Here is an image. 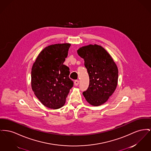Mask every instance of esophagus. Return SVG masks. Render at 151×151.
<instances>
[{
    "label": "esophagus",
    "instance_id": "1",
    "mask_svg": "<svg viewBox=\"0 0 151 151\" xmlns=\"http://www.w3.org/2000/svg\"><path fill=\"white\" fill-rule=\"evenodd\" d=\"M79 83V80H76L74 81V84H75V86H78Z\"/></svg>",
    "mask_w": 151,
    "mask_h": 151
}]
</instances>
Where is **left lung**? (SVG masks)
Instances as JSON below:
<instances>
[{"instance_id":"left-lung-1","label":"left lung","mask_w":151,"mask_h":151,"mask_svg":"<svg viewBox=\"0 0 151 151\" xmlns=\"http://www.w3.org/2000/svg\"><path fill=\"white\" fill-rule=\"evenodd\" d=\"M77 52L84 60L89 77L88 88L83 94L91 105H102L116 88L117 67L110 54L101 45L95 44L84 45Z\"/></svg>"}]
</instances>
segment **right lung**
Masks as SVG:
<instances>
[{"instance_id":"1","label":"right lung","mask_w":151,"mask_h":151,"mask_svg":"<svg viewBox=\"0 0 151 151\" xmlns=\"http://www.w3.org/2000/svg\"><path fill=\"white\" fill-rule=\"evenodd\" d=\"M70 43L50 45L39 53L31 69V87L36 96L45 106L62 107L73 87L69 78L70 68L63 64Z\"/></svg>"}]
</instances>
